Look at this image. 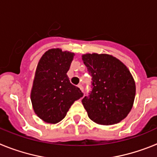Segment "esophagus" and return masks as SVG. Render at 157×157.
I'll use <instances>...</instances> for the list:
<instances>
[{
  "label": "esophagus",
  "instance_id": "esophagus-1",
  "mask_svg": "<svg viewBox=\"0 0 157 157\" xmlns=\"http://www.w3.org/2000/svg\"><path fill=\"white\" fill-rule=\"evenodd\" d=\"M78 87L80 90H81L82 92L83 93V87H82V85H78Z\"/></svg>",
  "mask_w": 157,
  "mask_h": 157
}]
</instances>
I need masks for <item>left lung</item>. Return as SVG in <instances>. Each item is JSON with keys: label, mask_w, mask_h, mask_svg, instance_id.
I'll list each match as a JSON object with an SVG mask.
<instances>
[{"label": "left lung", "mask_w": 157, "mask_h": 157, "mask_svg": "<svg viewBox=\"0 0 157 157\" xmlns=\"http://www.w3.org/2000/svg\"><path fill=\"white\" fill-rule=\"evenodd\" d=\"M92 76V91L82 100L89 118L101 125H112L125 119L135 98L132 75L120 59L109 54L82 56Z\"/></svg>", "instance_id": "1"}]
</instances>
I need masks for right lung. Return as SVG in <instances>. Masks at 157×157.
Listing matches in <instances>:
<instances>
[{
    "instance_id": "right-lung-1",
    "label": "right lung",
    "mask_w": 157,
    "mask_h": 157,
    "mask_svg": "<svg viewBox=\"0 0 157 157\" xmlns=\"http://www.w3.org/2000/svg\"><path fill=\"white\" fill-rule=\"evenodd\" d=\"M74 56L73 52L51 48L37 63L30 100L35 114L45 123L61 121L72 104L83 96L67 75Z\"/></svg>"
}]
</instances>
